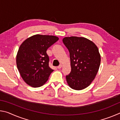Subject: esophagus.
I'll return each instance as SVG.
<instances>
[{
    "label": "esophagus",
    "mask_w": 120,
    "mask_h": 120,
    "mask_svg": "<svg viewBox=\"0 0 120 120\" xmlns=\"http://www.w3.org/2000/svg\"><path fill=\"white\" fill-rule=\"evenodd\" d=\"M61 67H62V65H61V64H60L59 66L57 67V68H58V69H61Z\"/></svg>",
    "instance_id": "esophagus-1"
}]
</instances>
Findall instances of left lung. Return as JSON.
Instances as JSON below:
<instances>
[{
    "label": "left lung",
    "mask_w": 120,
    "mask_h": 120,
    "mask_svg": "<svg viewBox=\"0 0 120 120\" xmlns=\"http://www.w3.org/2000/svg\"><path fill=\"white\" fill-rule=\"evenodd\" d=\"M70 54L71 70L66 76L71 88L82 90L94 79L101 64V56L97 46L82 37H66L62 40Z\"/></svg>",
    "instance_id": "8db88e82"
}]
</instances>
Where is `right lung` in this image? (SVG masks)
<instances>
[{
	"label": "right lung",
	"mask_w": 120,
	"mask_h": 120,
	"mask_svg": "<svg viewBox=\"0 0 120 120\" xmlns=\"http://www.w3.org/2000/svg\"><path fill=\"white\" fill-rule=\"evenodd\" d=\"M55 36L35 35L22 43L16 56V64L26 84L33 87L42 86L53 70L49 67L46 50L57 41Z\"/></svg>",
	"instance_id": "1"
}]
</instances>
